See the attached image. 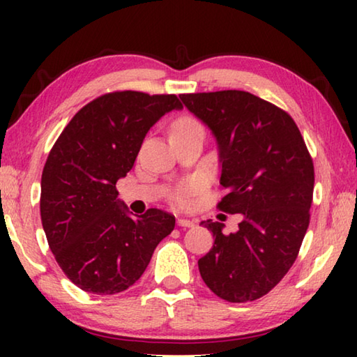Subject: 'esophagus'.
Returning a JSON list of instances; mask_svg holds the SVG:
<instances>
[{
  "mask_svg": "<svg viewBox=\"0 0 357 357\" xmlns=\"http://www.w3.org/2000/svg\"><path fill=\"white\" fill-rule=\"evenodd\" d=\"M178 225L183 227V228H192L193 225H195V223H193L189 219H178Z\"/></svg>",
  "mask_w": 357,
  "mask_h": 357,
  "instance_id": "1",
  "label": "esophagus"
}]
</instances>
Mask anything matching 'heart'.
<instances>
[{"label":"heart","instance_id":"obj_1","mask_svg":"<svg viewBox=\"0 0 357 357\" xmlns=\"http://www.w3.org/2000/svg\"><path fill=\"white\" fill-rule=\"evenodd\" d=\"M198 124L195 119H190V118H184V119H179L176 126H174V129H189V128H198ZM197 184H187V185H183L181 189L174 193V200H176V203L179 204H184L189 202V198L193 192L197 190Z\"/></svg>","mask_w":357,"mask_h":357}]
</instances>
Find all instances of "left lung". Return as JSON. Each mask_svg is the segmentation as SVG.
Returning <instances> with one entry per match:
<instances>
[{
	"instance_id": "8db88e82",
	"label": "left lung",
	"mask_w": 357,
	"mask_h": 357,
	"mask_svg": "<svg viewBox=\"0 0 357 357\" xmlns=\"http://www.w3.org/2000/svg\"><path fill=\"white\" fill-rule=\"evenodd\" d=\"M179 98L215 137L227 189L217 208L243 215L229 234L223 223L202 222L214 236L213 249L198 259L202 279L228 302L255 301L299 253L310 222L312 157L293 118L257 96L227 89Z\"/></svg>"
}]
</instances>
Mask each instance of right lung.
Returning <instances> with one entry per match:
<instances>
[{"instance_id": "1", "label": "right lung", "mask_w": 357, "mask_h": 357, "mask_svg": "<svg viewBox=\"0 0 357 357\" xmlns=\"http://www.w3.org/2000/svg\"><path fill=\"white\" fill-rule=\"evenodd\" d=\"M181 108L174 94L108 93L78 110L53 144L40 181L42 227L59 268L83 291L128 289L173 231L174 215L165 211L132 217L116 183L148 130Z\"/></svg>"}]
</instances>
